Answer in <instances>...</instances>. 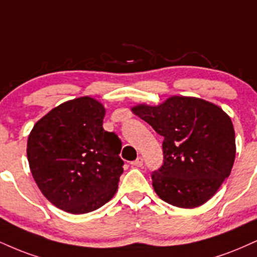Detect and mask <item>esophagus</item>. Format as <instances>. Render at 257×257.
I'll use <instances>...</instances> for the list:
<instances>
[{"label": "esophagus", "instance_id": "esophagus-1", "mask_svg": "<svg viewBox=\"0 0 257 257\" xmlns=\"http://www.w3.org/2000/svg\"><path fill=\"white\" fill-rule=\"evenodd\" d=\"M132 165L133 166H137V168H141V166L144 165V159H142L141 157H138L137 160L132 162Z\"/></svg>", "mask_w": 257, "mask_h": 257}]
</instances>
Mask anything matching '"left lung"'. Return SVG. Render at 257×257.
Segmentation results:
<instances>
[{"instance_id": "1", "label": "left lung", "mask_w": 257, "mask_h": 257, "mask_svg": "<svg viewBox=\"0 0 257 257\" xmlns=\"http://www.w3.org/2000/svg\"><path fill=\"white\" fill-rule=\"evenodd\" d=\"M164 137V164L153 172V189L179 208H195L217 193L236 157L230 116L218 105L196 97L172 95L159 105L132 107Z\"/></svg>"}]
</instances>
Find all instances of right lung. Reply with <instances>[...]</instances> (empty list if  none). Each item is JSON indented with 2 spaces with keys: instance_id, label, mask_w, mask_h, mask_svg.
<instances>
[{
  "instance_id": "1",
  "label": "right lung",
  "mask_w": 257,
  "mask_h": 257,
  "mask_svg": "<svg viewBox=\"0 0 257 257\" xmlns=\"http://www.w3.org/2000/svg\"><path fill=\"white\" fill-rule=\"evenodd\" d=\"M104 105L80 97L43 116L27 139V159L39 190L72 214L100 208L112 199L123 172L122 144L105 132Z\"/></svg>"
}]
</instances>
